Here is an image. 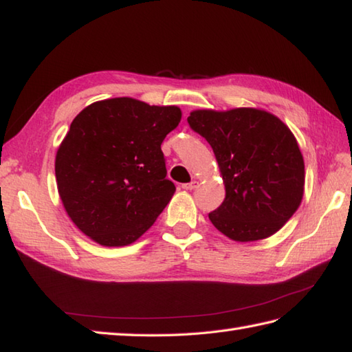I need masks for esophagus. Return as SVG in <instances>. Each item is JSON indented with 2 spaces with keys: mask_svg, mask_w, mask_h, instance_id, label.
Returning a JSON list of instances; mask_svg holds the SVG:
<instances>
[{
  "mask_svg": "<svg viewBox=\"0 0 352 352\" xmlns=\"http://www.w3.org/2000/svg\"><path fill=\"white\" fill-rule=\"evenodd\" d=\"M197 184H198V182H190V183H184V184H182V188L183 189H186V190H192V189H195L197 188Z\"/></svg>",
  "mask_w": 352,
  "mask_h": 352,
  "instance_id": "1",
  "label": "esophagus"
}]
</instances>
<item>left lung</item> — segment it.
Listing matches in <instances>:
<instances>
[{"mask_svg":"<svg viewBox=\"0 0 352 352\" xmlns=\"http://www.w3.org/2000/svg\"><path fill=\"white\" fill-rule=\"evenodd\" d=\"M188 122L210 144L226 184V199L208 213L213 226L237 242L276 233L304 193V159L287 125L246 107L195 110Z\"/></svg>","mask_w":352,"mask_h":352,"instance_id":"1","label":"left lung"}]
</instances>
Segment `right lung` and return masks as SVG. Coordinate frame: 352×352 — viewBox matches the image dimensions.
<instances>
[{
	"label": "right lung",
	"mask_w": 352,
	"mask_h": 352,
	"mask_svg": "<svg viewBox=\"0 0 352 352\" xmlns=\"http://www.w3.org/2000/svg\"><path fill=\"white\" fill-rule=\"evenodd\" d=\"M182 110L133 98L94 102L74 119L57 149L58 195L72 222L96 243L130 245L175 192L162 142Z\"/></svg>",
	"instance_id": "right-lung-1"
}]
</instances>
